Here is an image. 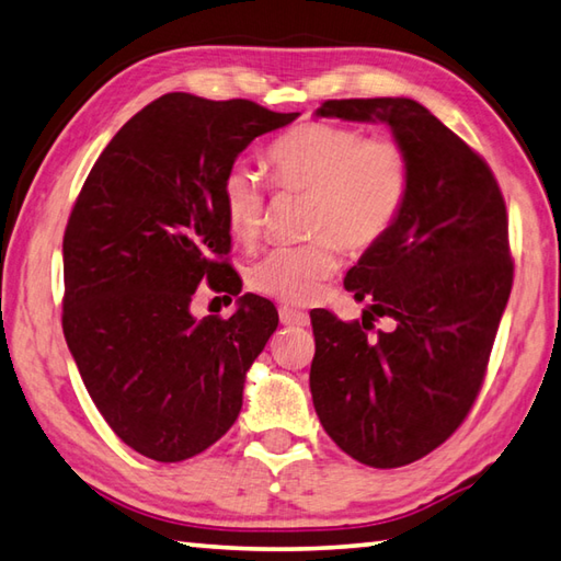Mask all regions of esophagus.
<instances>
[{
  "instance_id": "obj_1",
  "label": "esophagus",
  "mask_w": 561,
  "mask_h": 561,
  "mask_svg": "<svg viewBox=\"0 0 561 561\" xmlns=\"http://www.w3.org/2000/svg\"><path fill=\"white\" fill-rule=\"evenodd\" d=\"M279 320H282V325H299V328H306L308 323H311V318H308V313L296 311V308H291V306H282L279 308Z\"/></svg>"
}]
</instances>
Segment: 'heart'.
Segmentation results:
<instances>
[{"label": "heart", "mask_w": 561, "mask_h": 561, "mask_svg": "<svg viewBox=\"0 0 561 561\" xmlns=\"http://www.w3.org/2000/svg\"><path fill=\"white\" fill-rule=\"evenodd\" d=\"M274 185L308 193L301 245H279L248 272L255 291L284 304H311L340 270L342 245L378 243L408 202L412 165L396 137H364L362 129L311 121L282 135L267 151ZM265 185L243 163L221 181V209L231 236L253 243L265 221Z\"/></svg>", "instance_id": "obj_1"}]
</instances>
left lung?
Returning a JSON list of instances; mask_svg holds the SVG:
<instances>
[{
    "instance_id": "8db88e82",
    "label": "left lung",
    "mask_w": 561,
    "mask_h": 561,
    "mask_svg": "<svg viewBox=\"0 0 561 561\" xmlns=\"http://www.w3.org/2000/svg\"><path fill=\"white\" fill-rule=\"evenodd\" d=\"M318 117L386 123L408 149L410 195L344 289L362 320L311 313V396L328 436L371 468L424 458L468 416L514 284L506 202L478 151L412 99L325 101ZM397 320L367 335L376 317Z\"/></svg>"
}]
</instances>
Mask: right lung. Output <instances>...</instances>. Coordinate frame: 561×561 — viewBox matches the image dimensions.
I'll return each mask as SVG.
<instances>
[{
  "instance_id": "obj_1",
  "label": "right lung",
  "mask_w": 561,
  "mask_h": 561,
  "mask_svg": "<svg viewBox=\"0 0 561 561\" xmlns=\"http://www.w3.org/2000/svg\"><path fill=\"white\" fill-rule=\"evenodd\" d=\"M231 99L165 93L123 125L71 207L62 330L83 386L129 448L181 462L219 440L250 364L279 325L255 294L231 318H193L202 282L241 294L226 262L221 181L255 137L294 123Z\"/></svg>"
}]
</instances>
